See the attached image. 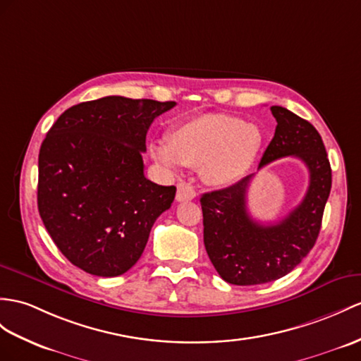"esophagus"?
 Segmentation results:
<instances>
[{"mask_svg":"<svg viewBox=\"0 0 361 361\" xmlns=\"http://www.w3.org/2000/svg\"><path fill=\"white\" fill-rule=\"evenodd\" d=\"M196 197V191L192 188V185L187 182H180L178 183V192H176V200L178 202H185V200H191Z\"/></svg>","mask_w":361,"mask_h":361,"instance_id":"1","label":"esophagus"}]
</instances>
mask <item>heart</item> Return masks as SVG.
I'll list each match as a JSON object with an SVG mask.
<instances>
[{"instance_id": "1", "label": "heart", "mask_w": 361, "mask_h": 361, "mask_svg": "<svg viewBox=\"0 0 361 361\" xmlns=\"http://www.w3.org/2000/svg\"><path fill=\"white\" fill-rule=\"evenodd\" d=\"M263 142L260 130L224 113H205L174 126L169 142L150 145L153 159L171 173L200 166L209 185L228 188L247 178Z\"/></svg>"}]
</instances>
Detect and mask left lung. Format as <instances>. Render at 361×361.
<instances>
[{
    "label": "left lung",
    "instance_id": "left-lung-1",
    "mask_svg": "<svg viewBox=\"0 0 361 361\" xmlns=\"http://www.w3.org/2000/svg\"><path fill=\"white\" fill-rule=\"evenodd\" d=\"M271 111L277 127L259 170L294 156L310 171V187L291 213L269 225L259 224L248 213L247 192L254 174L233 187L202 195L205 250L219 276L231 285H262L291 272L317 240L331 192V165L319 131L280 105H272Z\"/></svg>",
    "mask_w": 361,
    "mask_h": 361
}]
</instances>
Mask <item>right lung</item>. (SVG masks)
Segmentation results:
<instances>
[{"label":"right lung","instance_id":"1","mask_svg":"<svg viewBox=\"0 0 361 361\" xmlns=\"http://www.w3.org/2000/svg\"><path fill=\"white\" fill-rule=\"evenodd\" d=\"M174 105L105 96L70 107L49 130L38 157V209L75 267L116 277L142 256L153 224L176 196V187L144 176L145 137Z\"/></svg>","mask_w":361,"mask_h":361}]
</instances>
